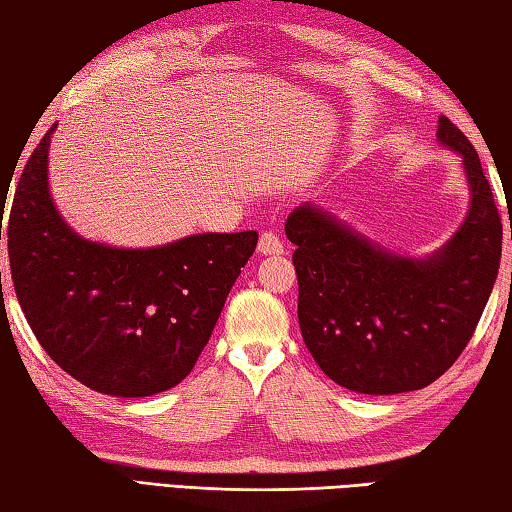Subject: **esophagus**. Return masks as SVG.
<instances>
[{
    "instance_id": "34e87169",
    "label": "esophagus",
    "mask_w": 512,
    "mask_h": 512,
    "mask_svg": "<svg viewBox=\"0 0 512 512\" xmlns=\"http://www.w3.org/2000/svg\"><path fill=\"white\" fill-rule=\"evenodd\" d=\"M257 250L262 255H282L284 253V244L280 235H275L271 230H264L262 235H259V244Z\"/></svg>"
}]
</instances>
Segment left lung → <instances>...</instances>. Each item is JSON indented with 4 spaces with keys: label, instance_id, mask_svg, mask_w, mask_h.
Masks as SVG:
<instances>
[{
    "label": "left lung",
    "instance_id": "8db88e82",
    "mask_svg": "<svg viewBox=\"0 0 512 512\" xmlns=\"http://www.w3.org/2000/svg\"><path fill=\"white\" fill-rule=\"evenodd\" d=\"M438 142L463 158L470 210L436 253H388L350 225L305 203L284 230L296 244L298 323L325 375L366 395L429 386L470 343L495 287L501 216L470 140L445 115Z\"/></svg>",
    "mask_w": 512,
    "mask_h": 512
}]
</instances>
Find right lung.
Here are the masks:
<instances>
[{"label":"right lung","mask_w":512,"mask_h":512,"mask_svg":"<svg viewBox=\"0 0 512 512\" xmlns=\"http://www.w3.org/2000/svg\"><path fill=\"white\" fill-rule=\"evenodd\" d=\"M54 131L31 153L8 216L15 296L49 357L92 391H169L210 341L257 232H205L155 248L83 239L49 194Z\"/></svg>","instance_id":"right-lung-1"}]
</instances>
